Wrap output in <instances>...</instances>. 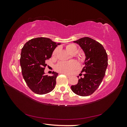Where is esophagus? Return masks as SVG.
I'll list each match as a JSON object with an SVG mask.
<instances>
[{"instance_id": "34e87169", "label": "esophagus", "mask_w": 127, "mask_h": 127, "mask_svg": "<svg viewBox=\"0 0 127 127\" xmlns=\"http://www.w3.org/2000/svg\"><path fill=\"white\" fill-rule=\"evenodd\" d=\"M63 74H64V75H65V76H66V77H68V78H69V77H70V75H68V74H65V73H63Z\"/></svg>"}]
</instances>
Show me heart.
Listing matches in <instances>:
<instances>
[{"instance_id":"1","label":"heart","mask_w":127,"mask_h":127,"mask_svg":"<svg viewBox=\"0 0 127 127\" xmlns=\"http://www.w3.org/2000/svg\"><path fill=\"white\" fill-rule=\"evenodd\" d=\"M66 50L68 53L74 54L77 52V47L74 44H69L66 46ZM58 52V49H56L53 52V56L55 57ZM78 66V64L76 61L72 62H60L55 66V69L57 72L62 73H70L75 69Z\"/></svg>"}]
</instances>
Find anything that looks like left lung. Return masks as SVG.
<instances>
[{"label": "left lung", "mask_w": 127, "mask_h": 127, "mask_svg": "<svg viewBox=\"0 0 127 127\" xmlns=\"http://www.w3.org/2000/svg\"><path fill=\"white\" fill-rule=\"evenodd\" d=\"M74 42L84 51L86 59L81 71L85 72L84 77H81L77 85L72 86L71 89L79 96H87L93 94L102 82L108 64L107 55L102 45L90 37L81 38Z\"/></svg>", "instance_id": "obj_1"}]
</instances>
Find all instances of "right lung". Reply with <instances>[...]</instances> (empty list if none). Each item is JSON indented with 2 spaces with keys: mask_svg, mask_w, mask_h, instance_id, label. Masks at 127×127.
<instances>
[{
  "mask_svg": "<svg viewBox=\"0 0 127 127\" xmlns=\"http://www.w3.org/2000/svg\"><path fill=\"white\" fill-rule=\"evenodd\" d=\"M61 44L46 37H37L26 43L21 53L20 64L23 78L30 90L34 93L44 95L53 91L58 75L53 72V76L45 75L46 62L50 58L53 51Z\"/></svg>",
  "mask_w": 127,
  "mask_h": 127,
  "instance_id": "obj_1",
  "label": "right lung"
}]
</instances>
